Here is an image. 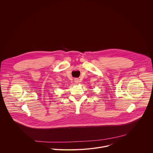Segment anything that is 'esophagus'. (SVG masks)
Returning a JSON list of instances; mask_svg holds the SVG:
<instances>
[{"mask_svg":"<svg viewBox=\"0 0 153 153\" xmlns=\"http://www.w3.org/2000/svg\"><path fill=\"white\" fill-rule=\"evenodd\" d=\"M74 81H75V82L76 84H78V83L79 82V79H77V78H76V79H74Z\"/></svg>","mask_w":153,"mask_h":153,"instance_id":"1","label":"esophagus"}]
</instances>
